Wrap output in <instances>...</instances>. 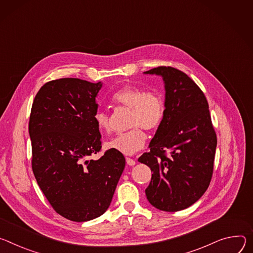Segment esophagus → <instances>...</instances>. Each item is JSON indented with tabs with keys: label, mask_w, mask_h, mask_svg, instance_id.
<instances>
[{
	"label": "esophagus",
	"mask_w": 253,
	"mask_h": 253,
	"mask_svg": "<svg viewBox=\"0 0 253 253\" xmlns=\"http://www.w3.org/2000/svg\"><path fill=\"white\" fill-rule=\"evenodd\" d=\"M126 164H127L128 166H134V165H135V161L132 160V159H130V158H126Z\"/></svg>",
	"instance_id": "esophagus-1"
}]
</instances>
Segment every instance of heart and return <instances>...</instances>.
<instances>
[{
	"instance_id": "obj_1",
	"label": "heart",
	"mask_w": 253,
	"mask_h": 253,
	"mask_svg": "<svg viewBox=\"0 0 253 253\" xmlns=\"http://www.w3.org/2000/svg\"><path fill=\"white\" fill-rule=\"evenodd\" d=\"M111 101L130 109L128 126L132 128L110 139L105 146L124 155H133L146 145L147 133L143 128L153 131L162 124L165 115L163 98L154 90L146 91L141 87L125 85L111 95ZM93 120L99 130L110 131V120L104 110L98 109Z\"/></svg>"
}]
</instances>
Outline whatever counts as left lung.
<instances>
[{
	"mask_svg": "<svg viewBox=\"0 0 253 253\" xmlns=\"http://www.w3.org/2000/svg\"><path fill=\"white\" fill-rule=\"evenodd\" d=\"M156 74L165 84V115L138 162L151 168L148 201L167 212L184 210L197 202L209 187L217 137L207 99L184 72L160 66Z\"/></svg>",
	"mask_w": 253,
	"mask_h": 253,
	"instance_id": "obj_1",
	"label": "left lung"
}]
</instances>
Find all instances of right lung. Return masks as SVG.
Wrapping results in <instances>:
<instances>
[{"label":"right lung","instance_id":"obj_1","mask_svg":"<svg viewBox=\"0 0 253 253\" xmlns=\"http://www.w3.org/2000/svg\"><path fill=\"white\" fill-rule=\"evenodd\" d=\"M102 83L78 78L52 80L36 94L30 115L32 169L53 209L64 218L89 221L110 205L126 159L101 149L100 132L93 116Z\"/></svg>","mask_w":253,"mask_h":253}]
</instances>
